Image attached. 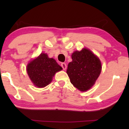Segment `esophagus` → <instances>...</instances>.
I'll use <instances>...</instances> for the list:
<instances>
[{
  "instance_id": "esophagus-1",
  "label": "esophagus",
  "mask_w": 129,
  "mask_h": 129,
  "mask_svg": "<svg viewBox=\"0 0 129 129\" xmlns=\"http://www.w3.org/2000/svg\"><path fill=\"white\" fill-rule=\"evenodd\" d=\"M60 65H61V67H62L63 70H66V69H67V65H66V63H62Z\"/></svg>"
}]
</instances>
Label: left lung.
Segmentation results:
<instances>
[{
    "label": "left lung",
    "instance_id": "obj_1",
    "mask_svg": "<svg viewBox=\"0 0 129 129\" xmlns=\"http://www.w3.org/2000/svg\"><path fill=\"white\" fill-rule=\"evenodd\" d=\"M72 57L67 70L71 83L80 91H87L94 85L101 72L100 59L87 48L75 51Z\"/></svg>",
    "mask_w": 129,
    "mask_h": 129
}]
</instances>
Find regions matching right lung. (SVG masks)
Returning <instances> with one entry per match:
<instances>
[{"instance_id": "obj_1", "label": "right lung", "mask_w": 129, "mask_h": 129, "mask_svg": "<svg viewBox=\"0 0 129 129\" xmlns=\"http://www.w3.org/2000/svg\"><path fill=\"white\" fill-rule=\"evenodd\" d=\"M62 68L53 58H49L46 53H41L26 66V72L34 85L38 88L45 87L52 81L56 72Z\"/></svg>"}]
</instances>
